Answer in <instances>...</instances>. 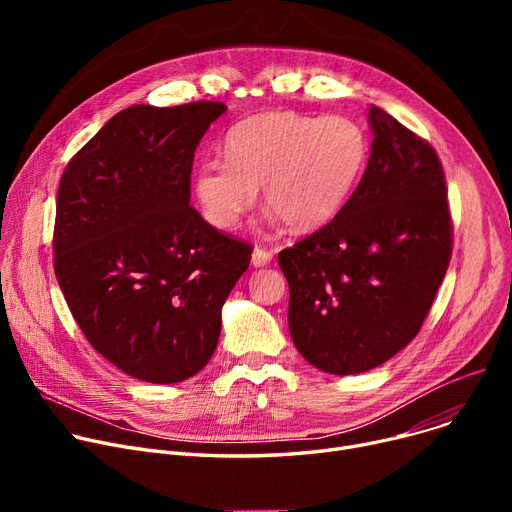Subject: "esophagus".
Returning <instances> with one entry per match:
<instances>
[{"label": "esophagus", "instance_id": "obj_1", "mask_svg": "<svg viewBox=\"0 0 512 512\" xmlns=\"http://www.w3.org/2000/svg\"><path fill=\"white\" fill-rule=\"evenodd\" d=\"M272 251L270 249H265V247H255V251H253V255H251V263L255 265V267H263V265H267L272 261Z\"/></svg>", "mask_w": 512, "mask_h": 512}]
</instances>
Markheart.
<instances>
[{"label": "heart", "mask_w": 512, "mask_h": 512, "mask_svg": "<svg viewBox=\"0 0 512 512\" xmlns=\"http://www.w3.org/2000/svg\"><path fill=\"white\" fill-rule=\"evenodd\" d=\"M222 159L197 168L193 193L207 224L234 230L255 203L297 230L326 224L353 195L367 159L363 128L344 116L313 118L297 112H261L236 122Z\"/></svg>", "instance_id": "b5f03b06"}]
</instances>
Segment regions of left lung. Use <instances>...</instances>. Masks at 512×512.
Segmentation results:
<instances>
[{
  "label": "left lung",
  "instance_id": "obj_1",
  "mask_svg": "<svg viewBox=\"0 0 512 512\" xmlns=\"http://www.w3.org/2000/svg\"><path fill=\"white\" fill-rule=\"evenodd\" d=\"M365 174L334 218L280 251L299 353L336 375L373 369L421 330L452 255L442 161L419 134L369 107Z\"/></svg>",
  "mask_w": 512,
  "mask_h": 512
}]
</instances>
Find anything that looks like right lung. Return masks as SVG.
Returning a JSON list of instances; mask_svg holds the SVG:
<instances>
[{"label":"right lung","mask_w":512,"mask_h":512,"mask_svg":"<svg viewBox=\"0 0 512 512\" xmlns=\"http://www.w3.org/2000/svg\"><path fill=\"white\" fill-rule=\"evenodd\" d=\"M220 101L132 105L62 174L53 270L78 328L132 378L176 384L218 346L222 305L253 247L191 205L195 151Z\"/></svg>","instance_id":"1"}]
</instances>
